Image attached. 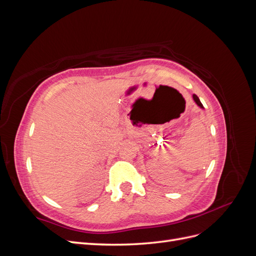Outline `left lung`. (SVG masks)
<instances>
[{"label": "left lung", "instance_id": "left-lung-1", "mask_svg": "<svg viewBox=\"0 0 256 256\" xmlns=\"http://www.w3.org/2000/svg\"><path fill=\"white\" fill-rule=\"evenodd\" d=\"M193 97V100H194V102L200 106V108H202V109H204V106H203V104H202V102H200V99H198V97L196 96V95H193L192 96Z\"/></svg>", "mask_w": 256, "mask_h": 256}]
</instances>
